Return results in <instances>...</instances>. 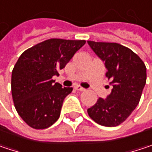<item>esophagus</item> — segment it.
<instances>
[{
	"label": "esophagus",
	"instance_id": "1",
	"mask_svg": "<svg viewBox=\"0 0 152 152\" xmlns=\"http://www.w3.org/2000/svg\"><path fill=\"white\" fill-rule=\"evenodd\" d=\"M74 89H75V90H77V91H80V92H84V91H86V89H85V88H83V87L80 86H74Z\"/></svg>",
	"mask_w": 152,
	"mask_h": 152
}]
</instances>
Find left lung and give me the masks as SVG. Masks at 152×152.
<instances>
[{
  "mask_svg": "<svg viewBox=\"0 0 152 152\" xmlns=\"http://www.w3.org/2000/svg\"><path fill=\"white\" fill-rule=\"evenodd\" d=\"M92 51L104 62L105 76L113 86L106 99L99 98L87 109L99 125L113 127L123 123L139 103L146 83V67L137 54L118 43L87 41Z\"/></svg>",
  "mask_w": 152,
  "mask_h": 152,
  "instance_id": "1",
  "label": "left lung"
}]
</instances>
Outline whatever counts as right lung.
<instances>
[{"instance_id":"1","label":"right lung","mask_w":152,"mask_h":152,"mask_svg":"<svg viewBox=\"0 0 152 152\" xmlns=\"http://www.w3.org/2000/svg\"><path fill=\"white\" fill-rule=\"evenodd\" d=\"M86 40L50 39L21 53L12 71L11 91L20 117L34 129H46L60 118L65 98L72 87H62L59 75Z\"/></svg>"}]
</instances>
